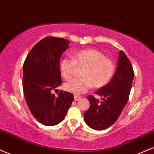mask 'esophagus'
<instances>
[{"mask_svg": "<svg viewBox=\"0 0 154 154\" xmlns=\"http://www.w3.org/2000/svg\"><path fill=\"white\" fill-rule=\"evenodd\" d=\"M80 99H81V97H79V96H75V97H74V100L75 101H79L80 100Z\"/></svg>", "mask_w": 154, "mask_h": 154, "instance_id": "obj_1", "label": "esophagus"}]
</instances>
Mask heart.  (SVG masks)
Wrapping results in <instances>:
<instances>
[{
    "mask_svg": "<svg viewBox=\"0 0 154 154\" xmlns=\"http://www.w3.org/2000/svg\"><path fill=\"white\" fill-rule=\"evenodd\" d=\"M76 67L84 68L81 79L66 82L64 88L75 95L86 93L94 86L101 88L109 82L115 71V66L101 52L94 49L75 52L73 59L65 57L60 63V70L63 79L69 80L73 76Z\"/></svg>",
    "mask_w": 154,
    "mask_h": 154,
    "instance_id": "heart-1",
    "label": "heart"
}]
</instances>
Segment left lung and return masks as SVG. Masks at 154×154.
Returning a JSON list of instances; mask_svg holds the SVG:
<instances>
[{
  "instance_id": "1",
  "label": "left lung",
  "mask_w": 154,
  "mask_h": 154,
  "mask_svg": "<svg viewBox=\"0 0 154 154\" xmlns=\"http://www.w3.org/2000/svg\"><path fill=\"white\" fill-rule=\"evenodd\" d=\"M133 78L131 63L121 50L115 75L107 84L95 92L102 97V102L91 95L88 97L90 106L84 117L88 127L103 131L116 122L129 99Z\"/></svg>"
}]
</instances>
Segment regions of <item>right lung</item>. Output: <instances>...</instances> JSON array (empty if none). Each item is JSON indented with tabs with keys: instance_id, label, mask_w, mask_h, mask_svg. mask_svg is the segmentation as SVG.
<instances>
[{
	"instance_id": "right-lung-1",
	"label": "right lung",
	"mask_w": 154,
	"mask_h": 154,
	"mask_svg": "<svg viewBox=\"0 0 154 154\" xmlns=\"http://www.w3.org/2000/svg\"><path fill=\"white\" fill-rule=\"evenodd\" d=\"M69 42L63 38L47 37L34 46L23 66V89L25 100L33 116L40 123L52 126L64 120L74 97L62 91L52 94L62 84L60 56Z\"/></svg>"
}]
</instances>
